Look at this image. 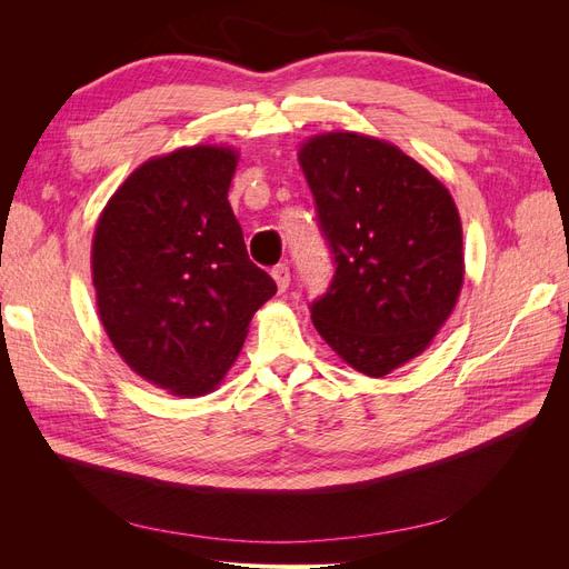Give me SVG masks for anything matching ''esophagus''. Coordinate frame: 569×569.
<instances>
[{"label": "esophagus", "mask_w": 569, "mask_h": 569, "mask_svg": "<svg viewBox=\"0 0 569 569\" xmlns=\"http://www.w3.org/2000/svg\"><path fill=\"white\" fill-rule=\"evenodd\" d=\"M270 274H272L274 284H278V289H280V291H287V287H289V282H291L289 268H287L284 263H280V266H274V268L270 270Z\"/></svg>", "instance_id": "obj_1"}]
</instances>
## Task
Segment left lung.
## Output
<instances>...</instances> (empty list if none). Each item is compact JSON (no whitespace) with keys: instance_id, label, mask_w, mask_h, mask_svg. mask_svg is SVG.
<instances>
[{"instance_id":"1","label":"left lung","mask_w":569,"mask_h":569,"mask_svg":"<svg viewBox=\"0 0 569 569\" xmlns=\"http://www.w3.org/2000/svg\"><path fill=\"white\" fill-rule=\"evenodd\" d=\"M299 163L335 274L311 303L320 337L368 377L422 353L462 287L456 203L429 170L385 140L327 132Z\"/></svg>"}]
</instances>
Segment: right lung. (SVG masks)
<instances>
[{
  "instance_id": "right-lung-1",
  "label": "right lung",
  "mask_w": 569,
  "mask_h": 569,
  "mask_svg": "<svg viewBox=\"0 0 569 569\" xmlns=\"http://www.w3.org/2000/svg\"><path fill=\"white\" fill-rule=\"evenodd\" d=\"M237 153L187 147L116 189L94 230L101 325L120 358L176 396L213 391L278 284L249 261L228 189Z\"/></svg>"
}]
</instances>
